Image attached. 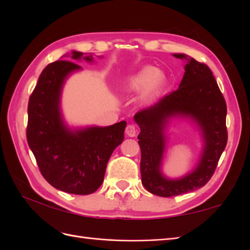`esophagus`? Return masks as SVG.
Returning a JSON list of instances; mask_svg holds the SVG:
<instances>
[{
    "label": "esophagus",
    "instance_id": "obj_1",
    "mask_svg": "<svg viewBox=\"0 0 250 250\" xmlns=\"http://www.w3.org/2000/svg\"><path fill=\"white\" fill-rule=\"evenodd\" d=\"M136 128L134 125H128L126 127V134L129 136V137H134L136 135Z\"/></svg>",
    "mask_w": 250,
    "mask_h": 250
}]
</instances>
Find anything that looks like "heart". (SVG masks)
Segmentation results:
<instances>
[{
    "mask_svg": "<svg viewBox=\"0 0 250 250\" xmlns=\"http://www.w3.org/2000/svg\"><path fill=\"white\" fill-rule=\"evenodd\" d=\"M166 82L165 76L157 72L153 66H144L127 79L123 87L126 92H137L142 90L139 102L147 104L160 94Z\"/></svg>",
    "mask_w": 250,
    "mask_h": 250,
    "instance_id": "b5f03b06",
    "label": "heart"
}]
</instances>
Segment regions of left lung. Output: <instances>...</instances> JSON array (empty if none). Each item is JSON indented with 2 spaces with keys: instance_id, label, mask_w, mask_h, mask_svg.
<instances>
[{
  "instance_id": "8db88e82",
  "label": "left lung",
  "mask_w": 250,
  "mask_h": 250,
  "mask_svg": "<svg viewBox=\"0 0 250 250\" xmlns=\"http://www.w3.org/2000/svg\"><path fill=\"white\" fill-rule=\"evenodd\" d=\"M186 62L178 89L134 116L141 128L137 138L142 151V183L149 193L172 197L204 187L211 178L227 145V105L215 79L206 64L184 53L173 54ZM173 117H188L201 129L204 147L193 170L179 179L162 173L166 130Z\"/></svg>"
}]
</instances>
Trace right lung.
<instances>
[{
  "mask_svg": "<svg viewBox=\"0 0 250 250\" xmlns=\"http://www.w3.org/2000/svg\"><path fill=\"white\" fill-rule=\"evenodd\" d=\"M74 61L93 62V54L72 51ZM99 57V56H97ZM82 67L66 61L48 64L27 106V144L46 181L57 189L89 195L102 186L106 164L124 139L126 122L111 126L71 128L64 122L61 98L65 80Z\"/></svg>",
  "mask_w": 250,
  "mask_h": 250,
  "instance_id": "1",
  "label": "right lung"
}]
</instances>
